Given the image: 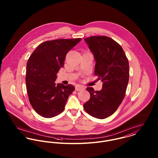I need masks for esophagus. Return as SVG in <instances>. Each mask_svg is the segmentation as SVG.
I'll use <instances>...</instances> for the list:
<instances>
[{
    "instance_id": "34e87169",
    "label": "esophagus",
    "mask_w": 158,
    "mask_h": 158,
    "mask_svg": "<svg viewBox=\"0 0 158 158\" xmlns=\"http://www.w3.org/2000/svg\"><path fill=\"white\" fill-rule=\"evenodd\" d=\"M83 89H84V88L81 86L77 85L75 86V90H77V91H80V90H83Z\"/></svg>"
}]
</instances>
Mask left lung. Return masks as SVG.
I'll return each instance as SVG.
<instances>
[{
  "instance_id": "8db88e82",
  "label": "left lung",
  "mask_w": 158,
  "mask_h": 158,
  "mask_svg": "<svg viewBox=\"0 0 158 158\" xmlns=\"http://www.w3.org/2000/svg\"><path fill=\"white\" fill-rule=\"evenodd\" d=\"M85 41L96 61L95 75L103 85L100 90L86 88L90 97L83 107L91 116L103 119L115 113L125 96L130 77L129 63L122 47L110 37L94 36Z\"/></svg>"
}]
</instances>
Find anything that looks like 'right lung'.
<instances>
[{
    "label": "right lung",
    "mask_w": 158,
    "mask_h": 158,
    "mask_svg": "<svg viewBox=\"0 0 158 158\" xmlns=\"http://www.w3.org/2000/svg\"><path fill=\"white\" fill-rule=\"evenodd\" d=\"M81 38L58 39L38 46L27 63L25 83L29 102L34 110L45 118L62 113L68 97L75 90L72 85L55 83L59 70L64 66L68 52Z\"/></svg>",
    "instance_id": "right-lung-1"
}]
</instances>
